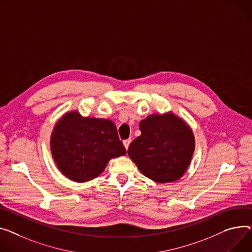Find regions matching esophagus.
Masks as SVG:
<instances>
[{"mask_svg":"<svg viewBox=\"0 0 252 252\" xmlns=\"http://www.w3.org/2000/svg\"><path fill=\"white\" fill-rule=\"evenodd\" d=\"M130 142H131L130 139H127V140H125V141H124V146H125V148H126V150H127V148H128Z\"/></svg>","mask_w":252,"mask_h":252,"instance_id":"1","label":"esophagus"}]
</instances>
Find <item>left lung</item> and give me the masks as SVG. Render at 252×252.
<instances>
[{
    "mask_svg": "<svg viewBox=\"0 0 252 252\" xmlns=\"http://www.w3.org/2000/svg\"><path fill=\"white\" fill-rule=\"evenodd\" d=\"M141 136L127 154L140 171L159 183L178 180L190 164L194 137L189 125L172 112L152 114L140 123Z\"/></svg>",
    "mask_w": 252,
    "mask_h": 252,
    "instance_id": "1",
    "label": "left lung"
}]
</instances>
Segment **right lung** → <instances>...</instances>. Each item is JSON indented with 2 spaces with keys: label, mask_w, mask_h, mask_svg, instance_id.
Here are the masks:
<instances>
[{
  "label": "right lung",
  "mask_w": 252,
  "mask_h": 252,
  "mask_svg": "<svg viewBox=\"0 0 252 252\" xmlns=\"http://www.w3.org/2000/svg\"><path fill=\"white\" fill-rule=\"evenodd\" d=\"M50 150L59 170L76 182L100 175L112 158L126 154L115 125L104 119L66 112L50 137Z\"/></svg>",
  "instance_id": "add662e5"
}]
</instances>
